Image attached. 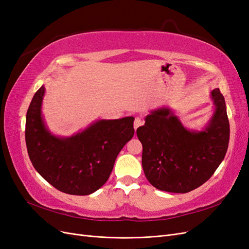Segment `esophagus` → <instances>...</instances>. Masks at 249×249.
Listing matches in <instances>:
<instances>
[{
  "label": "esophagus",
  "mask_w": 249,
  "mask_h": 249,
  "mask_svg": "<svg viewBox=\"0 0 249 249\" xmlns=\"http://www.w3.org/2000/svg\"><path fill=\"white\" fill-rule=\"evenodd\" d=\"M142 124H143V120L140 117L135 118V120H134V129H135V131H136L138 127Z\"/></svg>",
  "instance_id": "esophagus-1"
}]
</instances>
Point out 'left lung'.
Listing matches in <instances>:
<instances>
[{
	"instance_id": "left-lung-1",
	"label": "left lung",
	"mask_w": 249,
	"mask_h": 249,
	"mask_svg": "<svg viewBox=\"0 0 249 249\" xmlns=\"http://www.w3.org/2000/svg\"><path fill=\"white\" fill-rule=\"evenodd\" d=\"M215 110L202 131H190L169 108L150 111L137 129L142 167L155 188L172 193L196 189L213 176L227 154L230 123L219 88L211 91Z\"/></svg>"
}]
</instances>
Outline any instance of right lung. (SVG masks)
<instances>
[{"label":"right lung","mask_w":249,"mask_h":249,"mask_svg":"<svg viewBox=\"0 0 249 249\" xmlns=\"http://www.w3.org/2000/svg\"><path fill=\"white\" fill-rule=\"evenodd\" d=\"M41 86L26 116V144L34 168L59 191L88 195L107 182L117 155L134 136V117L101 119L71 137L53 135L41 113Z\"/></svg>","instance_id":"right-lung-1"}]
</instances>
